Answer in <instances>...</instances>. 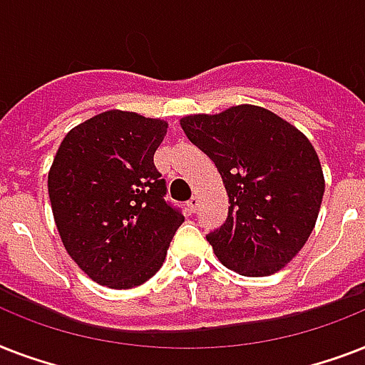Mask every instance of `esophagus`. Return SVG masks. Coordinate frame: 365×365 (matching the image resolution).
Here are the masks:
<instances>
[{
    "instance_id": "obj_1",
    "label": "esophagus",
    "mask_w": 365,
    "mask_h": 365,
    "mask_svg": "<svg viewBox=\"0 0 365 365\" xmlns=\"http://www.w3.org/2000/svg\"><path fill=\"white\" fill-rule=\"evenodd\" d=\"M197 208H199V197H191V199L187 200L189 214H195V212H197Z\"/></svg>"
}]
</instances>
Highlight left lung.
Listing matches in <instances>:
<instances>
[{
	"label": "left lung",
	"instance_id": "left-lung-1",
	"mask_svg": "<svg viewBox=\"0 0 365 365\" xmlns=\"http://www.w3.org/2000/svg\"><path fill=\"white\" fill-rule=\"evenodd\" d=\"M185 136L222 174L229 214L206 235L217 259L244 277L280 271L305 246L324 197L318 155L303 132L259 106L189 115Z\"/></svg>",
	"mask_w": 365,
	"mask_h": 365
}]
</instances>
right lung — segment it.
Listing matches in <instances>:
<instances>
[{
  "label": "right lung",
  "mask_w": 365,
  "mask_h": 365,
  "mask_svg": "<svg viewBox=\"0 0 365 365\" xmlns=\"http://www.w3.org/2000/svg\"><path fill=\"white\" fill-rule=\"evenodd\" d=\"M166 128L160 119L104 111L66 134L48 170L66 252L102 286L128 289L149 280L183 223L153 163Z\"/></svg>",
  "instance_id": "1"
}]
</instances>
